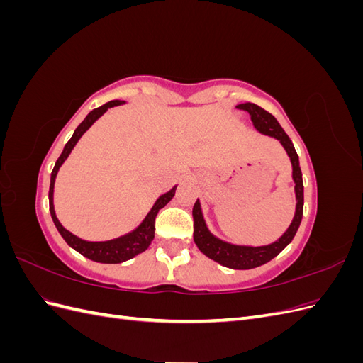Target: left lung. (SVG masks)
Returning a JSON list of instances; mask_svg holds the SVG:
<instances>
[{
	"instance_id": "left-lung-1",
	"label": "left lung",
	"mask_w": 363,
	"mask_h": 363,
	"mask_svg": "<svg viewBox=\"0 0 363 363\" xmlns=\"http://www.w3.org/2000/svg\"><path fill=\"white\" fill-rule=\"evenodd\" d=\"M236 107L240 108V111H247L251 115L252 125H255V128L259 131V133L276 138L277 140H280L283 148L286 150L292 163V179L295 183V200H296L295 215L286 232H284L276 242L262 245V247L235 245L216 238L211 230L207 228V224L204 221V216L201 212L200 200H196L192 208L194 240L203 255H206L208 259L218 262L219 265L232 268V269H251V268H257L260 265H265L267 262L280 255V252L286 248V245H289L291 240L294 239L303 218V204H304L303 174L300 168L298 155H296L292 140L286 133H284V130L279 124V121L269 112H267L265 108L259 107L255 103L238 104Z\"/></svg>"
}]
</instances>
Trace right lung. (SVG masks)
<instances>
[{
    "instance_id": "1",
    "label": "right lung",
    "mask_w": 363,
    "mask_h": 363,
    "mask_svg": "<svg viewBox=\"0 0 363 363\" xmlns=\"http://www.w3.org/2000/svg\"><path fill=\"white\" fill-rule=\"evenodd\" d=\"M124 103L125 101H119V100L108 101V103L103 104L101 107L94 108V111L83 119V123L75 128L72 138L68 140V144L65 145L60 157L57 159L56 164H54V169L51 172V182H50V194H48L50 213H51L54 225L57 227L59 233L62 235V238L65 240H67V244L71 248L79 251L80 255H83L84 257L91 259L94 262H100V263H121V262L133 259L135 256L140 255V252H144L150 247L151 240L155 239V219H156L159 211L172 200L175 189H177V186H174L171 191L160 195L157 201L155 203V206L151 207V211L147 213L144 221H142L133 230V232H130L124 236H119L116 239L103 240V242H91V240H84V239H80L79 236L72 235L60 224V221L56 216V211H54V203H52L54 183H56V177H57V172H59L60 167L63 164V162L68 159V156L71 155V151L74 150L77 142H79V139L84 135V131L89 130V127L95 123V121L100 116H103L108 111V108L115 107V106H121Z\"/></svg>"
}]
</instances>
